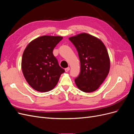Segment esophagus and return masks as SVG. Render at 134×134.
Returning <instances> with one entry per match:
<instances>
[{"mask_svg": "<svg viewBox=\"0 0 134 134\" xmlns=\"http://www.w3.org/2000/svg\"><path fill=\"white\" fill-rule=\"evenodd\" d=\"M70 70V68L69 67H68L66 68L65 69V72H68Z\"/></svg>", "mask_w": 134, "mask_h": 134, "instance_id": "esophagus-1", "label": "esophagus"}]
</instances>
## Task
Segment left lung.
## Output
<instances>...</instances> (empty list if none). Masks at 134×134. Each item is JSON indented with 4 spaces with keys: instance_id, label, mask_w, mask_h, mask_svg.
Listing matches in <instances>:
<instances>
[{
    "instance_id": "obj_1",
    "label": "left lung",
    "mask_w": 134,
    "mask_h": 134,
    "mask_svg": "<svg viewBox=\"0 0 134 134\" xmlns=\"http://www.w3.org/2000/svg\"><path fill=\"white\" fill-rule=\"evenodd\" d=\"M69 40L78 51L80 62V72L75 79L82 91L94 92L102 84L110 68L107 50L98 38L86 33L71 37Z\"/></svg>"
}]
</instances>
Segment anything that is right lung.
<instances>
[{"mask_svg": "<svg viewBox=\"0 0 134 134\" xmlns=\"http://www.w3.org/2000/svg\"><path fill=\"white\" fill-rule=\"evenodd\" d=\"M62 39L61 36H41L31 41L24 51L23 74L28 83L36 91L46 92L52 90L65 72L52 53Z\"/></svg>", "mask_w": 134, "mask_h": 134, "instance_id": "add662e5", "label": "right lung"}]
</instances>
